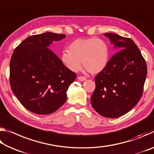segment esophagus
Masks as SVG:
<instances>
[{"instance_id":"obj_1","label":"esophagus","mask_w":154,"mask_h":154,"mask_svg":"<svg viewBox=\"0 0 154 154\" xmlns=\"http://www.w3.org/2000/svg\"><path fill=\"white\" fill-rule=\"evenodd\" d=\"M77 79L79 81H81V82H84V81L86 80V77H83V76H79L77 77Z\"/></svg>"}]
</instances>
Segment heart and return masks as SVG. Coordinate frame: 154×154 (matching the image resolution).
I'll list each match as a JSON object with an SVG mask.
<instances>
[{"label": "heart", "mask_w": 154, "mask_h": 154, "mask_svg": "<svg viewBox=\"0 0 154 154\" xmlns=\"http://www.w3.org/2000/svg\"><path fill=\"white\" fill-rule=\"evenodd\" d=\"M69 50L62 52L60 60L72 72L79 71L82 61L83 66L93 74L103 71L108 64V45L100 38H77L70 44Z\"/></svg>", "instance_id": "heart-1"}]
</instances>
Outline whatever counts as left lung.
I'll use <instances>...</instances> for the list:
<instances>
[{"label": "left lung", "instance_id": "left-lung-1", "mask_svg": "<svg viewBox=\"0 0 154 154\" xmlns=\"http://www.w3.org/2000/svg\"><path fill=\"white\" fill-rule=\"evenodd\" d=\"M104 35L118 51L95 77L96 88L91 104L101 116L116 118L128 113L139 103L147 76V65L132 39L115 33Z\"/></svg>", "mask_w": 154, "mask_h": 154}]
</instances>
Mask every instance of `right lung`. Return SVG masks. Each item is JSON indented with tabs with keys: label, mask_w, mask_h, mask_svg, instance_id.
Listing matches in <instances>:
<instances>
[{
	"label": "right lung",
	"mask_w": 154,
	"mask_h": 154,
	"mask_svg": "<svg viewBox=\"0 0 154 154\" xmlns=\"http://www.w3.org/2000/svg\"><path fill=\"white\" fill-rule=\"evenodd\" d=\"M63 34L45 32L32 35L14 49L10 61V85L15 96L28 110L50 114L66 100V91L76 74L48 49Z\"/></svg>",
	"instance_id": "1"
}]
</instances>
